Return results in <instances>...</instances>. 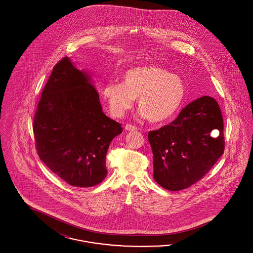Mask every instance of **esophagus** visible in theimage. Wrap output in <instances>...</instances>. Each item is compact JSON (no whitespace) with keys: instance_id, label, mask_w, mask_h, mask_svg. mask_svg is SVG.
Segmentation results:
<instances>
[{"instance_id":"34e87169","label":"esophagus","mask_w":253,"mask_h":253,"mask_svg":"<svg viewBox=\"0 0 253 253\" xmlns=\"http://www.w3.org/2000/svg\"><path fill=\"white\" fill-rule=\"evenodd\" d=\"M125 130H127V131H136L137 130V128L135 127V126H133L132 124H126L125 125Z\"/></svg>"}]
</instances>
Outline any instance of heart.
Returning <instances> with one entry per match:
<instances>
[{
	"instance_id": "1",
	"label": "heart",
	"mask_w": 253,
	"mask_h": 253,
	"mask_svg": "<svg viewBox=\"0 0 253 253\" xmlns=\"http://www.w3.org/2000/svg\"><path fill=\"white\" fill-rule=\"evenodd\" d=\"M122 82H109L102 96L110 114L121 118L136 98L142 117L158 123L169 119L180 107L186 93L184 82L176 74L157 65L136 66L123 73Z\"/></svg>"
}]
</instances>
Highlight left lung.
Masks as SVG:
<instances>
[{
    "mask_svg": "<svg viewBox=\"0 0 253 253\" xmlns=\"http://www.w3.org/2000/svg\"><path fill=\"white\" fill-rule=\"evenodd\" d=\"M218 131L213 138L211 132ZM224 122L216 100L197 98L169 125L150 131L154 178L162 188L180 191L200 180L224 154Z\"/></svg>",
    "mask_w": 253,
    "mask_h": 253,
    "instance_id": "8db88e82",
    "label": "left lung"
}]
</instances>
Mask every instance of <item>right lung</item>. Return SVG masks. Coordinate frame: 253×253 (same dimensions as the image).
<instances>
[{"label":"right lung","instance_id":"1","mask_svg":"<svg viewBox=\"0 0 253 253\" xmlns=\"http://www.w3.org/2000/svg\"><path fill=\"white\" fill-rule=\"evenodd\" d=\"M123 131L102 112L90 76L64 57L53 68L38 103L33 132L38 156L62 180L92 187L107 175L106 154Z\"/></svg>","mask_w":253,"mask_h":253}]
</instances>
